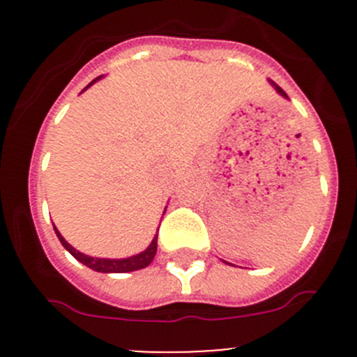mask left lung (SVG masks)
<instances>
[{
  "instance_id": "left-lung-1",
  "label": "left lung",
  "mask_w": 357,
  "mask_h": 357,
  "mask_svg": "<svg viewBox=\"0 0 357 357\" xmlns=\"http://www.w3.org/2000/svg\"><path fill=\"white\" fill-rule=\"evenodd\" d=\"M269 84H271V86H273V88H275V89H276V93H278V95H280V96H283V98H287V100H289V96H287V93H285V91H283V89H282V88H280V86H278V84H276V82L269 81ZM225 262H226V261H225ZM226 264H229V262H226ZM229 266H233V264H229Z\"/></svg>"
}]
</instances>
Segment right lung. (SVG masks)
Instances as JSON below:
<instances>
[{
    "label": "right lung",
    "mask_w": 357,
    "mask_h": 357,
    "mask_svg": "<svg viewBox=\"0 0 357 357\" xmlns=\"http://www.w3.org/2000/svg\"><path fill=\"white\" fill-rule=\"evenodd\" d=\"M102 77H103V75L93 79V81L89 82V84L86 86L84 89H82V91H86L89 86H93L96 81H100ZM53 229H55L56 236H59L60 243L66 247V250L70 252V254L74 255V257L77 259L79 262H82V264L88 266L89 269H93V271H98V273H131V271H138V269L146 268V266H149L150 262L153 261V257H155V254H157V233H155V236H153L152 243H150V245L146 247L145 250L139 252V254H135V255H131V257H124V259H107V257H93V255H86V254H82V252L75 250V248L72 247L66 238H63L62 233L56 229V226H53ZM157 231H158V228H157Z\"/></svg>",
    "instance_id": "1"
}]
</instances>
